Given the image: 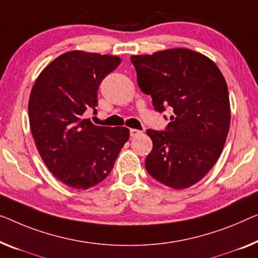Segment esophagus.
<instances>
[{
    "mask_svg": "<svg viewBox=\"0 0 258 258\" xmlns=\"http://www.w3.org/2000/svg\"><path fill=\"white\" fill-rule=\"evenodd\" d=\"M142 132L141 131H139V130H136V128H131L130 130V134H131V137L132 138H136V137H138V136H140Z\"/></svg>",
    "mask_w": 258,
    "mask_h": 258,
    "instance_id": "34e87169",
    "label": "esophagus"
}]
</instances>
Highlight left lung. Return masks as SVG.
I'll use <instances>...</instances> for the list:
<instances>
[{
    "instance_id": "8db88e82",
    "label": "left lung",
    "mask_w": 258,
    "mask_h": 258,
    "mask_svg": "<svg viewBox=\"0 0 258 258\" xmlns=\"http://www.w3.org/2000/svg\"><path fill=\"white\" fill-rule=\"evenodd\" d=\"M131 61L154 109L172 110L167 131L147 130L153 149L146 169L172 189L190 187L212 169L227 138L230 104L224 75L210 57L189 48L132 55Z\"/></svg>"
}]
</instances>
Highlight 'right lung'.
<instances>
[{"instance_id":"right-lung-1","label":"right lung","mask_w":258,"mask_h":258,"mask_svg":"<svg viewBox=\"0 0 258 258\" xmlns=\"http://www.w3.org/2000/svg\"><path fill=\"white\" fill-rule=\"evenodd\" d=\"M121 62L116 55L71 51L47 64L29 99L31 133L46 167L60 182L87 190L107 177L130 138L126 127L94 125L102 80Z\"/></svg>"}]
</instances>
